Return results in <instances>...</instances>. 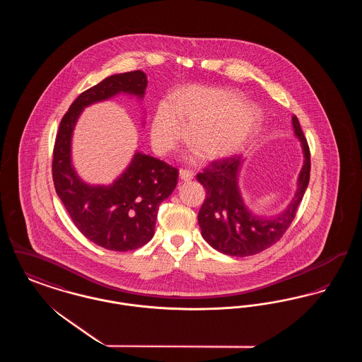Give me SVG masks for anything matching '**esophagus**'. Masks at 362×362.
<instances>
[{
  "label": "esophagus",
  "mask_w": 362,
  "mask_h": 362,
  "mask_svg": "<svg viewBox=\"0 0 362 362\" xmlns=\"http://www.w3.org/2000/svg\"><path fill=\"white\" fill-rule=\"evenodd\" d=\"M179 177H180V180H183V182H189V180L194 177V173L189 171V170H186V168H182V170L179 171Z\"/></svg>",
  "instance_id": "34e87169"
}]
</instances>
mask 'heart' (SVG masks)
<instances>
[{"label":"heart","mask_w":362,"mask_h":362,"mask_svg":"<svg viewBox=\"0 0 362 362\" xmlns=\"http://www.w3.org/2000/svg\"><path fill=\"white\" fill-rule=\"evenodd\" d=\"M204 158L236 152L255 132L258 115L247 104L233 100V93L218 88L185 86L171 93L167 103L156 107L151 136L156 149L170 152L185 136Z\"/></svg>","instance_id":"b5f03b06"}]
</instances>
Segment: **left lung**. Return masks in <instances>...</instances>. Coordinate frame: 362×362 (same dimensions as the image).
<instances>
[{
    "label": "left lung",
    "mask_w": 362,
    "mask_h": 362,
    "mask_svg": "<svg viewBox=\"0 0 362 362\" xmlns=\"http://www.w3.org/2000/svg\"><path fill=\"white\" fill-rule=\"evenodd\" d=\"M294 133L301 141L304 165L298 176V189L291 205L274 218L254 216L243 202L238 173L240 155L214 160L202 173L198 182L206 189V198L198 213L202 238L217 251L230 257L255 255L279 240L296 217L310 183V152L307 138L296 115L292 117Z\"/></svg>",
    "instance_id": "left-lung-1"
}]
</instances>
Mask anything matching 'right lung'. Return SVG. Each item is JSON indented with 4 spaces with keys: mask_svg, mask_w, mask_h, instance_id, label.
Wrapping results in <instances>:
<instances>
[{
    "mask_svg": "<svg viewBox=\"0 0 362 362\" xmlns=\"http://www.w3.org/2000/svg\"><path fill=\"white\" fill-rule=\"evenodd\" d=\"M146 86V74L134 70L110 76L86 89L70 104L54 144L52 180L57 195L86 239L111 251H132L153 238L158 205L173 194L179 171L163 160L137 152L111 186H88L70 163L71 133L86 105L121 92L142 98Z\"/></svg>",
    "mask_w": 362,
    "mask_h": 362,
    "instance_id": "obj_1",
    "label": "right lung"
}]
</instances>
